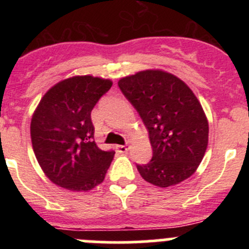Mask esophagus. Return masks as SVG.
Wrapping results in <instances>:
<instances>
[{"label": "esophagus", "mask_w": 249, "mask_h": 249, "mask_svg": "<svg viewBox=\"0 0 249 249\" xmlns=\"http://www.w3.org/2000/svg\"><path fill=\"white\" fill-rule=\"evenodd\" d=\"M115 148H117V150L119 153H126L127 149H129V147H127L126 144H125V145H122V144L117 145V147H115Z\"/></svg>", "instance_id": "obj_1"}]
</instances>
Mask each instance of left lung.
I'll use <instances>...</instances> for the list:
<instances>
[{
  "label": "left lung",
  "mask_w": 249,
  "mask_h": 249,
  "mask_svg": "<svg viewBox=\"0 0 249 249\" xmlns=\"http://www.w3.org/2000/svg\"><path fill=\"white\" fill-rule=\"evenodd\" d=\"M118 85L149 134L152 160L137 165L143 179L166 188L189 178L208 143L207 118L192 89L161 70L137 72L122 78Z\"/></svg>",
  "instance_id": "left-lung-1"
}]
</instances>
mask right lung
Instances as JSON below:
<instances>
[{"instance_id":"1","label":"right lung","mask_w":249,"mask_h":249,"mask_svg":"<svg viewBox=\"0 0 249 249\" xmlns=\"http://www.w3.org/2000/svg\"><path fill=\"white\" fill-rule=\"evenodd\" d=\"M110 87L109 79L76 76L55 84L42 97L30 127L32 148L54 184L87 192L105 179L114 152L95 143L91 110Z\"/></svg>"}]
</instances>
